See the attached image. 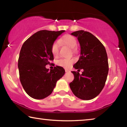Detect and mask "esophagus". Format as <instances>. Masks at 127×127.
Masks as SVG:
<instances>
[{
    "label": "esophagus",
    "mask_w": 127,
    "mask_h": 127,
    "mask_svg": "<svg viewBox=\"0 0 127 127\" xmlns=\"http://www.w3.org/2000/svg\"><path fill=\"white\" fill-rule=\"evenodd\" d=\"M65 72H70V70H68V69H65Z\"/></svg>",
    "instance_id": "34e87169"
}]
</instances>
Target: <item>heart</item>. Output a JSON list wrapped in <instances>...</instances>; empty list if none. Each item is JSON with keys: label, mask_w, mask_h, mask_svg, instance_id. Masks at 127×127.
Returning a JSON list of instances; mask_svg holds the SVG:
<instances>
[{"label": "heart", "mask_w": 127, "mask_h": 127, "mask_svg": "<svg viewBox=\"0 0 127 127\" xmlns=\"http://www.w3.org/2000/svg\"><path fill=\"white\" fill-rule=\"evenodd\" d=\"M60 44H63L71 49H74L77 46V42L76 38L70 35H65L58 41L54 42L51 46V53L55 57H57L59 53ZM73 50H74V49ZM74 62L73 59L61 58L57 61V65L62 66L64 68H69Z\"/></svg>", "instance_id": "1"}]
</instances>
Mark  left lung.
I'll return each instance as SVG.
<instances>
[{
    "label": "left lung",
    "instance_id": "1",
    "mask_svg": "<svg viewBox=\"0 0 127 127\" xmlns=\"http://www.w3.org/2000/svg\"><path fill=\"white\" fill-rule=\"evenodd\" d=\"M77 37L81 46V55L72 71L74 78L69 86L75 96L89 100L99 95L106 82L109 71L107 55L104 46L97 37L83 30L71 33ZM80 69L84 71L79 74Z\"/></svg>",
    "mask_w": 127,
    "mask_h": 127
}]
</instances>
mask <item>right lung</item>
Here are the masks:
<instances>
[{"label": "right lung", "mask_w": 127, "mask_h": 127, "mask_svg": "<svg viewBox=\"0 0 127 127\" xmlns=\"http://www.w3.org/2000/svg\"><path fill=\"white\" fill-rule=\"evenodd\" d=\"M65 31L41 30L23 43L18 61L21 84L26 92L35 99H42L52 93L58 80L65 73L62 66L50 70L46 65L54 60L51 46Z\"/></svg>", "instance_id": "right-lung-1"}]
</instances>
